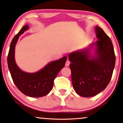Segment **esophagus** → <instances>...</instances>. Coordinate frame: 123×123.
Masks as SVG:
<instances>
[{
	"mask_svg": "<svg viewBox=\"0 0 123 123\" xmlns=\"http://www.w3.org/2000/svg\"><path fill=\"white\" fill-rule=\"evenodd\" d=\"M70 63V61H69V60L67 59V61H66V63H65V66H66V67H68Z\"/></svg>",
	"mask_w": 123,
	"mask_h": 123,
	"instance_id": "34e87169",
	"label": "esophagus"
}]
</instances>
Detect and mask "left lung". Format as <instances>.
Masks as SVG:
<instances>
[{"mask_svg":"<svg viewBox=\"0 0 123 123\" xmlns=\"http://www.w3.org/2000/svg\"><path fill=\"white\" fill-rule=\"evenodd\" d=\"M97 38L96 56L90 58L88 49L69 55L72 82L77 94L92 97L105 90L111 79L115 55L110 38L100 27H95Z\"/></svg>","mask_w":123,"mask_h":123,"instance_id":"obj_1","label":"left lung"}]
</instances>
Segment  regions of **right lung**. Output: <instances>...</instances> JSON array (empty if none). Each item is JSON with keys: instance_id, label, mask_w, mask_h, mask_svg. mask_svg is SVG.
Masks as SVG:
<instances>
[{"instance_id": "add662e5", "label": "right lung", "mask_w": 123, "mask_h": 123, "mask_svg": "<svg viewBox=\"0 0 123 123\" xmlns=\"http://www.w3.org/2000/svg\"><path fill=\"white\" fill-rule=\"evenodd\" d=\"M28 29L25 25L11 42L7 57L8 68L15 85L22 93L32 97L44 96L49 93L54 80L60 70L65 66L67 56L49 63L43 69L35 73H28L20 70L14 60L15 46L20 35Z\"/></svg>"}]
</instances>
